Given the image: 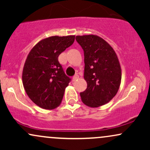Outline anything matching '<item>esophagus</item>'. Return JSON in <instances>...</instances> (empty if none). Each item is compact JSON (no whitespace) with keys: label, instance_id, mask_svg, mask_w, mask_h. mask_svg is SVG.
Returning a JSON list of instances; mask_svg holds the SVG:
<instances>
[{"label":"esophagus","instance_id":"obj_1","mask_svg":"<svg viewBox=\"0 0 150 150\" xmlns=\"http://www.w3.org/2000/svg\"><path fill=\"white\" fill-rule=\"evenodd\" d=\"M78 78H79V75H77V74H76V75H74V76H73V80L74 81V82H75V81H76Z\"/></svg>","mask_w":150,"mask_h":150}]
</instances>
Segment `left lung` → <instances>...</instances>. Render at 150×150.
<instances>
[{
	"label": "left lung",
	"instance_id": "left-lung-1",
	"mask_svg": "<svg viewBox=\"0 0 150 150\" xmlns=\"http://www.w3.org/2000/svg\"><path fill=\"white\" fill-rule=\"evenodd\" d=\"M85 56L84 78L87 87L80 93L82 101L92 108L109 102L116 96L121 82V68L113 49L94 34L76 36Z\"/></svg>",
	"mask_w": 150,
	"mask_h": 150
}]
</instances>
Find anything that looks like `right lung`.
<instances>
[{"instance_id":"obj_1","label":"right lung","mask_w":150,"mask_h":150,"mask_svg":"<svg viewBox=\"0 0 150 150\" xmlns=\"http://www.w3.org/2000/svg\"><path fill=\"white\" fill-rule=\"evenodd\" d=\"M75 35L53 36L42 39L31 49L22 70V83L35 104L51 110L61 104L70 78L58 58L73 44Z\"/></svg>"}]
</instances>
